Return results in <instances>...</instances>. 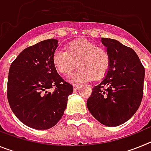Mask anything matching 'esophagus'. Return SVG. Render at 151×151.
<instances>
[{"label":"esophagus","mask_w":151,"mask_h":151,"mask_svg":"<svg viewBox=\"0 0 151 151\" xmlns=\"http://www.w3.org/2000/svg\"><path fill=\"white\" fill-rule=\"evenodd\" d=\"M80 85H78V84H73V88L75 89V90H77V89L79 88Z\"/></svg>","instance_id":"obj_1"}]
</instances>
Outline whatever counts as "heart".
Instances as JSON below:
<instances>
[{"label": "heart", "instance_id": "obj_1", "mask_svg": "<svg viewBox=\"0 0 151 151\" xmlns=\"http://www.w3.org/2000/svg\"><path fill=\"white\" fill-rule=\"evenodd\" d=\"M53 64L57 71L69 76L75 68L79 69L71 76L75 82L102 78L110 66L111 57L107 49L97 46L89 40L77 39L69 42L66 50H57L53 54Z\"/></svg>", "mask_w": 151, "mask_h": 151}]
</instances>
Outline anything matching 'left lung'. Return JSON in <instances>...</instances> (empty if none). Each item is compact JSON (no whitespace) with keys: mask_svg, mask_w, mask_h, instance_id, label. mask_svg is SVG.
<instances>
[{"mask_svg":"<svg viewBox=\"0 0 151 151\" xmlns=\"http://www.w3.org/2000/svg\"><path fill=\"white\" fill-rule=\"evenodd\" d=\"M111 57L110 69L87 101L91 115L103 125L118 126L128 121L141 105L145 68L133 49L119 41L102 38Z\"/></svg>","mask_w":151,"mask_h":151,"instance_id":"left-lung-1","label":"left lung"}]
</instances>
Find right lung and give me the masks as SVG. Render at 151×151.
<instances>
[{
	"label": "right lung",
	"instance_id": "obj_1",
	"mask_svg": "<svg viewBox=\"0 0 151 151\" xmlns=\"http://www.w3.org/2000/svg\"><path fill=\"white\" fill-rule=\"evenodd\" d=\"M57 46L56 39L40 41L24 49L10 65L8 102L16 116L32 129L54 126L73 91V85L61 78L53 64Z\"/></svg>",
	"mask_w": 151,
	"mask_h": 151
}]
</instances>
